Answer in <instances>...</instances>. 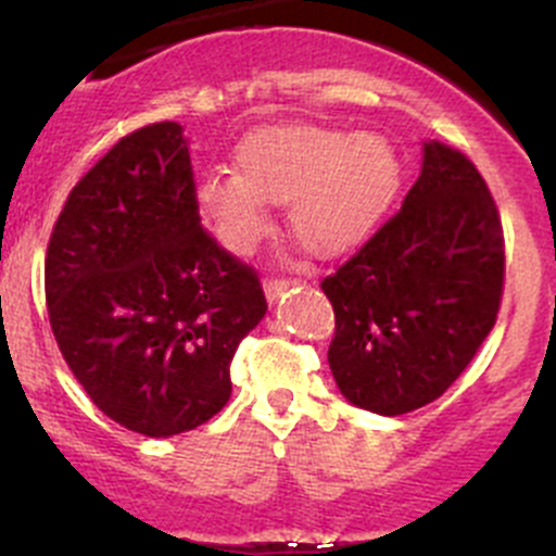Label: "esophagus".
<instances>
[{"label":"esophagus","instance_id":"esophagus-1","mask_svg":"<svg viewBox=\"0 0 556 556\" xmlns=\"http://www.w3.org/2000/svg\"><path fill=\"white\" fill-rule=\"evenodd\" d=\"M285 288H290V279L271 277V279H266V282H263V290H266V299L268 301H277V295L282 293Z\"/></svg>","mask_w":556,"mask_h":556}]
</instances>
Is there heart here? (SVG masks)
Returning <instances> with one entry per match:
<instances>
[{"instance_id": "b5f03b06", "label": "heart", "mask_w": 556, "mask_h": 556, "mask_svg": "<svg viewBox=\"0 0 556 556\" xmlns=\"http://www.w3.org/2000/svg\"><path fill=\"white\" fill-rule=\"evenodd\" d=\"M233 161L237 172H206L193 199L237 255L268 237V204H290V228L306 250L339 255L379 226L401 188V161L379 134L285 123L247 134Z\"/></svg>"}]
</instances>
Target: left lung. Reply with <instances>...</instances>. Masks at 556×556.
Segmentation results:
<instances>
[{
	"mask_svg": "<svg viewBox=\"0 0 556 556\" xmlns=\"http://www.w3.org/2000/svg\"><path fill=\"white\" fill-rule=\"evenodd\" d=\"M506 244L495 199L459 150L425 142L403 206L323 279L341 395L397 417L450 390L495 328Z\"/></svg>",
	"mask_w": 556,
	"mask_h": 556,
	"instance_id": "1",
	"label": "left lung"
}]
</instances>
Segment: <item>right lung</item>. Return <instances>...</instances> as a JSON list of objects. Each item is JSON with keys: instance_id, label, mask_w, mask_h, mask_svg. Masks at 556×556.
Returning <instances> with one entry per match:
<instances>
[{"instance_id": "obj_1", "label": "right lung", "mask_w": 556, "mask_h": 556, "mask_svg": "<svg viewBox=\"0 0 556 556\" xmlns=\"http://www.w3.org/2000/svg\"><path fill=\"white\" fill-rule=\"evenodd\" d=\"M179 123L137 128L72 188L45 257L59 350L93 403L169 439L231 397L239 341L266 314L255 268L201 228Z\"/></svg>"}]
</instances>
